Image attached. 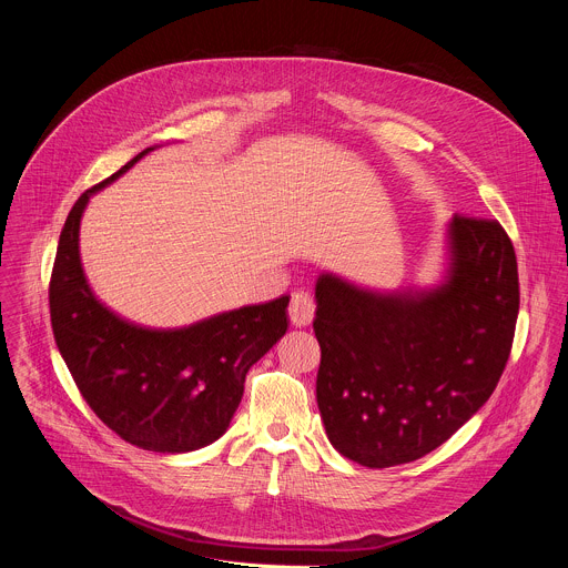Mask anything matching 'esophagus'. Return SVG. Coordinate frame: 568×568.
Returning a JSON list of instances; mask_svg holds the SVG:
<instances>
[{"label":"esophagus","mask_w":568,"mask_h":568,"mask_svg":"<svg viewBox=\"0 0 568 568\" xmlns=\"http://www.w3.org/2000/svg\"><path fill=\"white\" fill-rule=\"evenodd\" d=\"M287 312H290V321L294 323L296 328H305V326H310V321H312V316H314V303H312V296H310L307 292H303V290L294 292V294H292V298H290V307H287Z\"/></svg>","instance_id":"1"}]
</instances>
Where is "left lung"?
Returning a JSON list of instances; mask_svg holds the SVG:
<instances>
[{
	"label": "left lung",
	"mask_w": 568,
	"mask_h": 568,
	"mask_svg": "<svg viewBox=\"0 0 568 568\" xmlns=\"http://www.w3.org/2000/svg\"><path fill=\"white\" fill-rule=\"evenodd\" d=\"M447 281L427 294L316 283V402L333 447L364 465L412 463L449 440L499 384L519 314L513 240L456 213Z\"/></svg>",
	"instance_id": "obj_1"
}]
</instances>
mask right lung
I'll return each instance as SVG.
<instances>
[{
	"instance_id": "add662e5",
	"label": "right lung",
	"mask_w": 568,
	"mask_h": 568,
	"mask_svg": "<svg viewBox=\"0 0 568 568\" xmlns=\"http://www.w3.org/2000/svg\"><path fill=\"white\" fill-rule=\"evenodd\" d=\"M71 206L49 281L55 346L90 409L125 443L180 454L217 440L245 393L247 371L285 335L290 296L247 305L182 331L136 328L101 305L80 267L78 226L92 193Z\"/></svg>"
}]
</instances>
